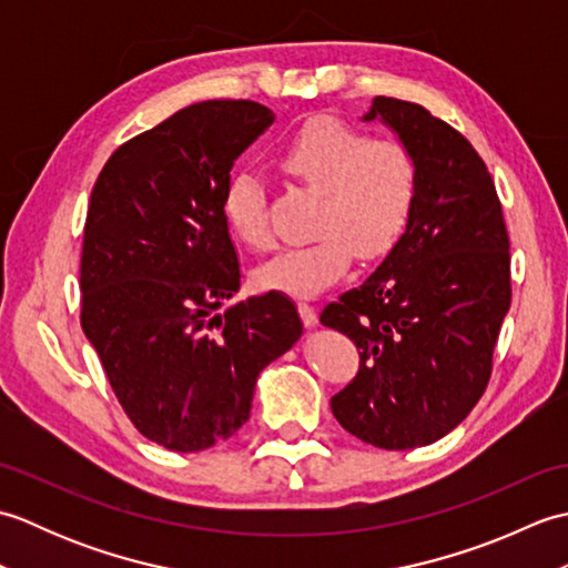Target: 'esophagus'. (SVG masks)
<instances>
[{
    "instance_id": "34e87169",
    "label": "esophagus",
    "mask_w": 568,
    "mask_h": 568,
    "mask_svg": "<svg viewBox=\"0 0 568 568\" xmlns=\"http://www.w3.org/2000/svg\"><path fill=\"white\" fill-rule=\"evenodd\" d=\"M297 310H300V317H303V322H305V327L307 329H312V327H317V310L312 307V305H307V303H300L297 305Z\"/></svg>"
}]
</instances>
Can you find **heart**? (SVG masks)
<instances>
[{"mask_svg": "<svg viewBox=\"0 0 568 568\" xmlns=\"http://www.w3.org/2000/svg\"><path fill=\"white\" fill-rule=\"evenodd\" d=\"M277 163L287 175L322 192V200L315 216L317 239L265 261L256 271L263 291L312 297L339 281L356 253L364 261L381 258L403 236L417 195L415 159L403 143L368 139L339 119L317 116L287 139ZM222 214L244 246H273L256 175L229 178Z\"/></svg>", "mask_w": 568, "mask_h": 568, "instance_id": "b5f03b06", "label": "heart"}]
</instances>
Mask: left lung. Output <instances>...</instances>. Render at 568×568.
<instances>
[{"instance_id": "8db88e82", "label": "left lung", "mask_w": 568, "mask_h": 568, "mask_svg": "<svg viewBox=\"0 0 568 568\" xmlns=\"http://www.w3.org/2000/svg\"><path fill=\"white\" fill-rule=\"evenodd\" d=\"M373 119L413 153L415 207L378 268L320 322L361 356L334 417L395 452L442 439L484 395L510 310V239L488 168L456 129L393 98L373 100Z\"/></svg>"}]
</instances>
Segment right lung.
Masks as SVG:
<instances>
[{"mask_svg": "<svg viewBox=\"0 0 568 568\" xmlns=\"http://www.w3.org/2000/svg\"><path fill=\"white\" fill-rule=\"evenodd\" d=\"M273 122L248 100L190 104L119 146L92 187L82 332L134 427L171 452L232 437L258 373L303 336L283 293L220 312L241 287L222 195L234 161Z\"/></svg>", "mask_w": 568, "mask_h": 568, "instance_id": "obj_1", "label": "right lung"}]
</instances>
